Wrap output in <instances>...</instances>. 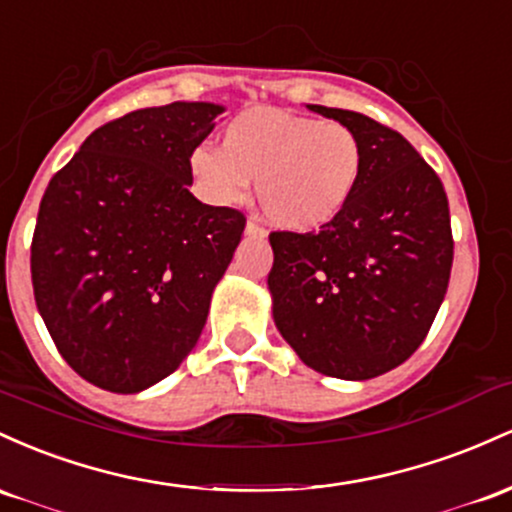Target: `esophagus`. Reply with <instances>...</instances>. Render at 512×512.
<instances>
[{"label":"esophagus","instance_id":"esophagus-1","mask_svg":"<svg viewBox=\"0 0 512 512\" xmlns=\"http://www.w3.org/2000/svg\"><path fill=\"white\" fill-rule=\"evenodd\" d=\"M244 232L249 234V237H266V229H263L261 225H256L254 220H249V222H246Z\"/></svg>","mask_w":512,"mask_h":512}]
</instances>
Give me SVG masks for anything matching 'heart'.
Returning a JSON list of instances; mask_svg holds the SVG:
<instances>
[{
	"label": "heart",
	"instance_id": "b5f03b06",
	"mask_svg": "<svg viewBox=\"0 0 512 512\" xmlns=\"http://www.w3.org/2000/svg\"><path fill=\"white\" fill-rule=\"evenodd\" d=\"M188 169L215 205H239L256 181V203L273 227L317 232L331 225L358 193L363 142L341 123L278 108L239 113L222 132V149L198 145Z\"/></svg>",
	"mask_w": 512,
	"mask_h": 512
}]
</instances>
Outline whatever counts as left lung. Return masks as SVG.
I'll list each match as a JSON object with an SVG mask.
<instances>
[{
    "instance_id": "1",
    "label": "left lung",
    "mask_w": 512,
    "mask_h": 512,
    "mask_svg": "<svg viewBox=\"0 0 512 512\" xmlns=\"http://www.w3.org/2000/svg\"><path fill=\"white\" fill-rule=\"evenodd\" d=\"M360 137L365 171L319 232H273V321L300 360L338 380H372L411 358L445 300L452 229L445 188L399 132L307 103Z\"/></svg>"
}]
</instances>
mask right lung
<instances>
[{
	"label": "right lung",
	"instance_id": "obj_1",
	"mask_svg": "<svg viewBox=\"0 0 512 512\" xmlns=\"http://www.w3.org/2000/svg\"><path fill=\"white\" fill-rule=\"evenodd\" d=\"M225 106L174 101L91 132L50 179L31 246L38 312L86 382L137 394L198 343L244 215L188 191Z\"/></svg>",
	"mask_w": 512,
	"mask_h": 512
}]
</instances>
